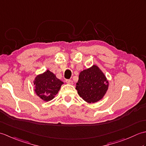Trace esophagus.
<instances>
[{
    "label": "esophagus",
    "mask_w": 146,
    "mask_h": 146,
    "mask_svg": "<svg viewBox=\"0 0 146 146\" xmlns=\"http://www.w3.org/2000/svg\"><path fill=\"white\" fill-rule=\"evenodd\" d=\"M66 82L68 84H70V85H72L73 84V81L70 79H67L66 80Z\"/></svg>",
    "instance_id": "obj_1"
}]
</instances>
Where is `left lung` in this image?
I'll list each match as a JSON object with an SVG mask.
<instances>
[{
	"mask_svg": "<svg viewBox=\"0 0 146 146\" xmlns=\"http://www.w3.org/2000/svg\"><path fill=\"white\" fill-rule=\"evenodd\" d=\"M108 81L97 66L81 71L76 89L85 101L95 103L103 98L108 90Z\"/></svg>",
	"mask_w": 146,
	"mask_h": 146,
	"instance_id": "1",
	"label": "left lung"
}]
</instances>
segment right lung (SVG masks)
Instances as JSON below:
<instances>
[{"mask_svg": "<svg viewBox=\"0 0 146 146\" xmlns=\"http://www.w3.org/2000/svg\"><path fill=\"white\" fill-rule=\"evenodd\" d=\"M63 82L56 77L55 75L47 70L36 76L34 84L35 91L38 96L44 101L51 100L60 90Z\"/></svg>", "mask_w": 146, "mask_h": 146, "instance_id": "add662e5", "label": "right lung"}]
</instances>
